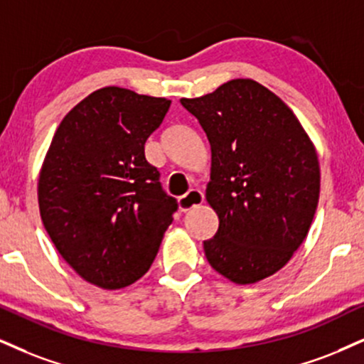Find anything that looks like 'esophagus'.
Listing matches in <instances>:
<instances>
[{"instance_id":"obj_1","label":"esophagus","mask_w":364,"mask_h":364,"mask_svg":"<svg viewBox=\"0 0 364 364\" xmlns=\"http://www.w3.org/2000/svg\"><path fill=\"white\" fill-rule=\"evenodd\" d=\"M177 203H178V210H181V213H187V210L194 209V208H197V205H200L204 203V194L200 191L192 189L187 192L186 196L178 197Z\"/></svg>"}]
</instances>
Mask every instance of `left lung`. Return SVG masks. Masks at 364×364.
<instances>
[{
    "instance_id": "8db88e82",
    "label": "left lung",
    "mask_w": 364,
    "mask_h": 364,
    "mask_svg": "<svg viewBox=\"0 0 364 364\" xmlns=\"http://www.w3.org/2000/svg\"><path fill=\"white\" fill-rule=\"evenodd\" d=\"M181 105L199 121L213 154L205 199L219 228L204 241L205 258L240 285L273 275L306 240L316 214V148L290 107L251 79Z\"/></svg>"
}]
</instances>
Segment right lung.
I'll use <instances>...</instances> for the list:
<instances>
[{
  "label": "right lung",
  "mask_w": 364,
  "mask_h": 364,
  "mask_svg": "<svg viewBox=\"0 0 364 364\" xmlns=\"http://www.w3.org/2000/svg\"><path fill=\"white\" fill-rule=\"evenodd\" d=\"M170 102L121 87L94 91L62 119L45 156V230L62 258L101 289L145 275L178 209L145 159Z\"/></svg>",
  "instance_id": "1"
}]
</instances>
